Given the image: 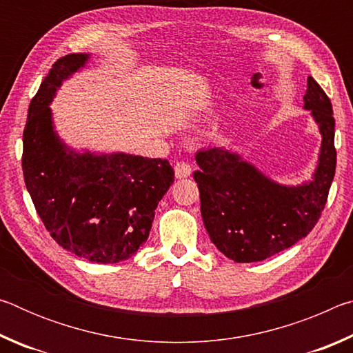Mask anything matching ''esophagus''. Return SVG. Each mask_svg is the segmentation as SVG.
Segmentation results:
<instances>
[{"label": "esophagus", "instance_id": "esophagus-1", "mask_svg": "<svg viewBox=\"0 0 353 353\" xmlns=\"http://www.w3.org/2000/svg\"><path fill=\"white\" fill-rule=\"evenodd\" d=\"M176 179H187L191 174V166L185 162H177L174 165Z\"/></svg>", "mask_w": 353, "mask_h": 353}]
</instances>
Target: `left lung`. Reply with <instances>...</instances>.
Returning a JSON list of instances; mask_svg holds the SVG:
<instances>
[{"label": "left lung", "instance_id": "8db88e82", "mask_svg": "<svg viewBox=\"0 0 353 353\" xmlns=\"http://www.w3.org/2000/svg\"><path fill=\"white\" fill-rule=\"evenodd\" d=\"M303 109L318 124L321 148L314 171L297 185L279 183L241 154L210 148L196 154L201 214L210 240L227 259H270L305 238L321 218L336 170L332 103L312 76Z\"/></svg>", "mask_w": 353, "mask_h": 353}]
</instances>
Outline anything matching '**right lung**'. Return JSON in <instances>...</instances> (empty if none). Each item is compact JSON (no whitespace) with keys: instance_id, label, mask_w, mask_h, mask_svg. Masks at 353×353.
<instances>
[{"instance_id":"right-lung-1","label":"right lung","mask_w":353,"mask_h":353,"mask_svg":"<svg viewBox=\"0 0 353 353\" xmlns=\"http://www.w3.org/2000/svg\"><path fill=\"white\" fill-rule=\"evenodd\" d=\"M88 61L81 52L52 65L29 104L21 165L35 210L59 246L105 265L129 260L148 240L174 170L165 159L77 151L59 137L50 105Z\"/></svg>"}]
</instances>
